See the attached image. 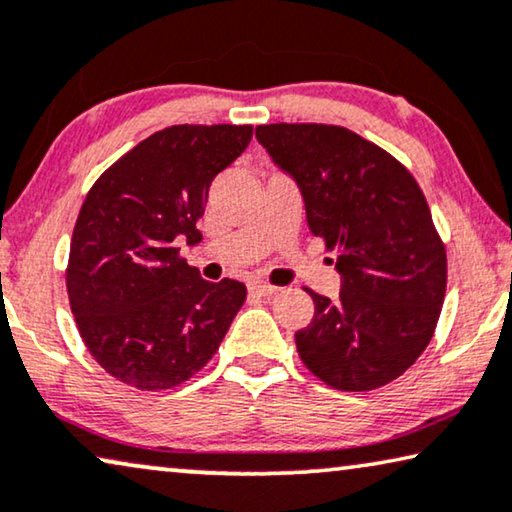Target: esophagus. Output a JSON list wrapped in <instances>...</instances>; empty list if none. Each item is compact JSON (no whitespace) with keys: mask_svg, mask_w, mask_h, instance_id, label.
<instances>
[{"mask_svg":"<svg viewBox=\"0 0 512 512\" xmlns=\"http://www.w3.org/2000/svg\"><path fill=\"white\" fill-rule=\"evenodd\" d=\"M249 293H251V295H261V298H268V295L277 293V286L265 284V281H251V284H249Z\"/></svg>","mask_w":512,"mask_h":512,"instance_id":"esophagus-1","label":"esophagus"}]
</instances>
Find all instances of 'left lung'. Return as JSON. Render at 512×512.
<instances>
[{
  "label": "left lung",
  "instance_id": "obj_1",
  "mask_svg": "<svg viewBox=\"0 0 512 512\" xmlns=\"http://www.w3.org/2000/svg\"><path fill=\"white\" fill-rule=\"evenodd\" d=\"M256 138L298 182L309 231L337 251L339 298L314 291L295 346L335 390L402 376L432 342L446 295V247L418 182L399 161L335 124H263Z\"/></svg>",
  "mask_w": 512,
  "mask_h": 512
}]
</instances>
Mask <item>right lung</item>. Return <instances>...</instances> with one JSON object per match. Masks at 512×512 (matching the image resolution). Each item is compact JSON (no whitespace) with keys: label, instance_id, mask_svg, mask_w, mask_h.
Here are the masks:
<instances>
[{"label":"right lung","instance_id":"obj_1","mask_svg":"<svg viewBox=\"0 0 512 512\" xmlns=\"http://www.w3.org/2000/svg\"><path fill=\"white\" fill-rule=\"evenodd\" d=\"M249 124H177L117 159L87 194L71 238L66 291L80 337L117 381L175 388L207 365L247 288L205 281L177 242H201L196 221L214 177L247 150Z\"/></svg>","mask_w":512,"mask_h":512}]
</instances>
